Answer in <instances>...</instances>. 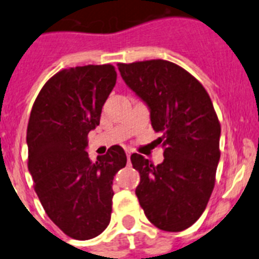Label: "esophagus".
<instances>
[{
  "mask_svg": "<svg viewBox=\"0 0 259 259\" xmlns=\"http://www.w3.org/2000/svg\"><path fill=\"white\" fill-rule=\"evenodd\" d=\"M130 156H132V152L126 151V157H127V162L130 163Z\"/></svg>",
  "mask_w": 259,
  "mask_h": 259,
  "instance_id": "34e87169",
  "label": "esophagus"
}]
</instances>
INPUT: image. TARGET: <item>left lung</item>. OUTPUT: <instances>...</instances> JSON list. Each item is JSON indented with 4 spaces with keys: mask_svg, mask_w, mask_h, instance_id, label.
Returning <instances> with one entry per match:
<instances>
[{
    "mask_svg": "<svg viewBox=\"0 0 259 259\" xmlns=\"http://www.w3.org/2000/svg\"><path fill=\"white\" fill-rule=\"evenodd\" d=\"M125 84L147 105L163 161L153 166L133 153L141 174L135 189L147 219L165 231L192 226L206 209L220 161L221 126L206 89L165 60L118 64Z\"/></svg>",
    "mask_w": 259,
    "mask_h": 259,
    "instance_id": "8db88e82",
    "label": "left lung"
}]
</instances>
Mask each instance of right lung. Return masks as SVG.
I'll use <instances>...</instances> for the list:
<instances>
[{"instance_id": "1", "label": "right lung", "mask_w": 259, "mask_h": 259, "mask_svg": "<svg viewBox=\"0 0 259 259\" xmlns=\"http://www.w3.org/2000/svg\"><path fill=\"white\" fill-rule=\"evenodd\" d=\"M112 65L61 70L43 85L26 130L28 168L47 216L66 235L88 240L108 226L112 181L126 154L112 146L89 159L88 134L116 84Z\"/></svg>"}]
</instances>
